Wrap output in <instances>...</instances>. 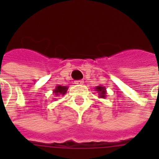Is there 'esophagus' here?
I'll use <instances>...</instances> for the list:
<instances>
[{
  "label": "esophagus",
  "mask_w": 159,
  "mask_h": 159,
  "mask_svg": "<svg viewBox=\"0 0 159 159\" xmlns=\"http://www.w3.org/2000/svg\"><path fill=\"white\" fill-rule=\"evenodd\" d=\"M75 84H76V85H82V84H83V80H77V81H75Z\"/></svg>",
  "instance_id": "34e87169"
}]
</instances>
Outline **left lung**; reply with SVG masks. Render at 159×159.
Instances as JSON below:
<instances>
[{
  "label": "left lung",
  "mask_w": 159,
  "mask_h": 159,
  "mask_svg": "<svg viewBox=\"0 0 159 159\" xmlns=\"http://www.w3.org/2000/svg\"><path fill=\"white\" fill-rule=\"evenodd\" d=\"M94 89H95V91L98 93L100 98H102V99L107 98V89H106V87L99 85V86H97L96 88H94Z\"/></svg>",
  "instance_id": "left-lung-1"
}]
</instances>
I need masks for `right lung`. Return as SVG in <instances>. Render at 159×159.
<instances>
[{
    "label": "right lung",
    "instance_id": "1",
    "mask_svg": "<svg viewBox=\"0 0 159 159\" xmlns=\"http://www.w3.org/2000/svg\"><path fill=\"white\" fill-rule=\"evenodd\" d=\"M67 89H68V87L67 86H60V85H58L56 86V88L53 89L52 93H54V95L56 96H59V95H65L67 92Z\"/></svg>",
    "mask_w": 159,
    "mask_h": 159
}]
</instances>
